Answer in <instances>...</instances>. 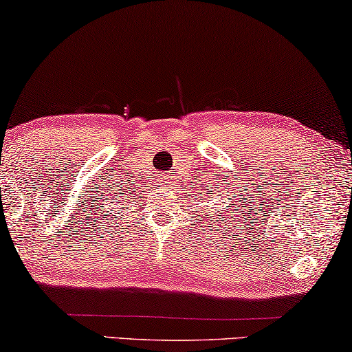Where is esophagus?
Masks as SVG:
<instances>
[{
    "instance_id": "1",
    "label": "esophagus",
    "mask_w": 352,
    "mask_h": 352,
    "mask_svg": "<svg viewBox=\"0 0 352 352\" xmlns=\"http://www.w3.org/2000/svg\"><path fill=\"white\" fill-rule=\"evenodd\" d=\"M160 183H161V185H169V177L162 175V177L160 178Z\"/></svg>"
}]
</instances>
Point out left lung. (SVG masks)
Wrapping results in <instances>:
<instances>
[{"label":"left lung","instance_id":"left-lung-1","mask_svg":"<svg viewBox=\"0 0 352 352\" xmlns=\"http://www.w3.org/2000/svg\"><path fill=\"white\" fill-rule=\"evenodd\" d=\"M207 194H212V196H213L212 199L217 197V192H213L212 190H210ZM201 196H202V194H201ZM202 199H204V202H208V201H210V197H207V196H206V197H202ZM202 199H201V201H202ZM218 201H219V199H217V201L213 202V208H214V212H208V213H210V214H217V217H218V218H217V221H219V218H221V221H224V218H228V219H229L228 214H221V213H226V212H224V210H228V207L223 210V208H221V204H219ZM229 201H230V199H229ZM230 206L234 207V204H230ZM234 210H235V208H234ZM230 212H232V210H230ZM208 213H207V217H208ZM212 219H213V218H212Z\"/></svg>","mask_w":352,"mask_h":352}]
</instances>
